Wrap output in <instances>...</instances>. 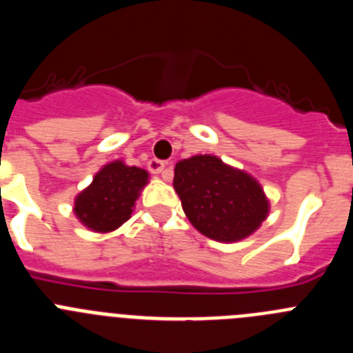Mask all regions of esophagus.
Wrapping results in <instances>:
<instances>
[{
    "label": "esophagus",
    "instance_id": "34e87169",
    "mask_svg": "<svg viewBox=\"0 0 353 353\" xmlns=\"http://www.w3.org/2000/svg\"><path fill=\"white\" fill-rule=\"evenodd\" d=\"M164 168H166V162H164V161H159V159H152V161H148L150 173L159 174V173H162V171H164Z\"/></svg>",
    "mask_w": 353,
    "mask_h": 353
}]
</instances>
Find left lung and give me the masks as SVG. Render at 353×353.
<instances>
[{
    "label": "left lung",
    "mask_w": 353,
    "mask_h": 353,
    "mask_svg": "<svg viewBox=\"0 0 353 353\" xmlns=\"http://www.w3.org/2000/svg\"><path fill=\"white\" fill-rule=\"evenodd\" d=\"M173 187L187 219L215 242L248 239L269 217L270 201L261 183L217 155H192L176 162Z\"/></svg>",
    "instance_id": "8db88e82"
}]
</instances>
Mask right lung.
Listing matches in <instances>:
<instances>
[{
	"instance_id": "obj_1",
	"label": "right lung",
	"mask_w": 353,
	"mask_h": 353,
	"mask_svg": "<svg viewBox=\"0 0 353 353\" xmlns=\"http://www.w3.org/2000/svg\"><path fill=\"white\" fill-rule=\"evenodd\" d=\"M150 180L148 171L118 159L97 171L92 183L74 199V214L93 233H111L130 219Z\"/></svg>"
}]
</instances>
